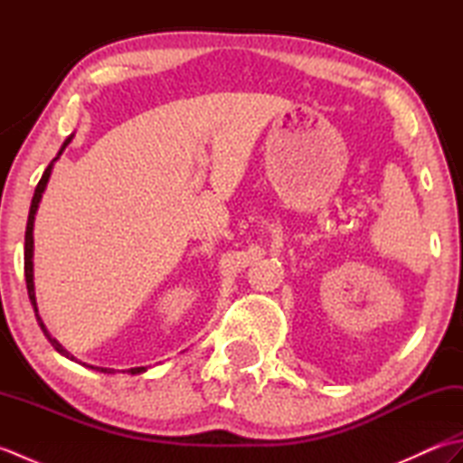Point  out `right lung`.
I'll list each match as a JSON object with an SVG mask.
<instances>
[{"label":"right lung","mask_w":463,"mask_h":463,"mask_svg":"<svg viewBox=\"0 0 463 463\" xmlns=\"http://www.w3.org/2000/svg\"><path fill=\"white\" fill-rule=\"evenodd\" d=\"M71 139H73V135H69L67 139H65V143L61 145V149H59V153H57V156L55 159L47 165V169H45V173L42 175V179H39V183H37V186H35V193H33V199H32V206H29V216H27V226H25V284H27V294H29V300H32V304H33V310H35V317H37V322H39V326H42V330H43V334H45V338L52 342V346L61 354V356H65V358H69V360H75V356L73 354H69L61 344H59L52 334L47 332V328H45V324H43V320H42V317H39V310H37V300H35V284H33V222H35V213H37V209H39V203H42V196H43V193H45V186H47V183H49V176H52V171H53V165H55V161L59 159V156H61V153L65 151V146L71 143ZM77 362V360H75ZM83 366H87V364H83ZM91 370H97V372H103V373H115V370L113 368H97V366H90ZM123 372H127V373H131V376H135V373H143V372H146V368L145 366H139V368H129V370H123Z\"/></svg>","instance_id":"add662e5"}]
</instances>
